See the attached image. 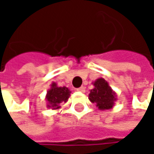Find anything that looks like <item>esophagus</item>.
I'll return each instance as SVG.
<instances>
[{"instance_id": "34e87169", "label": "esophagus", "mask_w": 154, "mask_h": 154, "mask_svg": "<svg viewBox=\"0 0 154 154\" xmlns=\"http://www.w3.org/2000/svg\"><path fill=\"white\" fill-rule=\"evenodd\" d=\"M77 90L78 91V92H81V93H85V86H81V87L77 88Z\"/></svg>"}]
</instances>
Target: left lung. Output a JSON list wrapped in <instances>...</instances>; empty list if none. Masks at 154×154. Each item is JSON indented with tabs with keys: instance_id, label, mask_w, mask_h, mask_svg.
I'll list each match as a JSON object with an SVG mask.
<instances>
[{
	"instance_id": "1",
	"label": "left lung",
	"mask_w": 154,
	"mask_h": 154,
	"mask_svg": "<svg viewBox=\"0 0 154 154\" xmlns=\"http://www.w3.org/2000/svg\"><path fill=\"white\" fill-rule=\"evenodd\" d=\"M94 88L90 90L88 95L91 103H95L99 109L104 110L112 109L116 98V93L109 85V83L103 77L96 79L94 83Z\"/></svg>"
}]
</instances>
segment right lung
I'll return each instance as SVG.
<instances>
[{
    "mask_svg": "<svg viewBox=\"0 0 154 154\" xmlns=\"http://www.w3.org/2000/svg\"><path fill=\"white\" fill-rule=\"evenodd\" d=\"M70 91L66 86H58L56 83L51 85V88L47 91L45 99L47 101V107L52 109H58L60 108L61 103H66L69 96Z\"/></svg>",
    "mask_w": 154,
    "mask_h": 154,
    "instance_id": "right-lung-1",
    "label": "right lung"
}]
</instances>
